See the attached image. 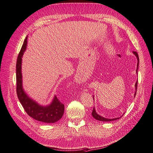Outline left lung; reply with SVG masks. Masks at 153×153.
<instances>
[{
	"mask_svg": "<svg viewBox=\"0 0 153 153\" xmlns=\"http://www.w3.org/2000/svg\"><path fill=\"white\" fill-rule=\"evenodd\" d=\"M133 53H134V55L136 56V57H137V60H138V62H137V71H136V72H137V73L138 67H139V55H138V54H137V53L136 51H133ZM137 81H137V82H136V83H135V93L134 97H135V95H136V92H137L136 91H137V84H138V83H137ZM93 98H94V97H93ZM91 114H92V116H93V117H94L95 120H98V121H114V120H116L120 119V118L121 117H116V118H114V119H107V118L103 117H102V116H100V115H98V114H97L96 111H95V107H93Z\"/></svg>",
	"mask_w": 153,
	"mask_h": 153,
	"instance_id": "left-lung-1",
	"label": "left lung"
}]
</instances>
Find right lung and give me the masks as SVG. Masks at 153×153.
<instances>
[{
  "instance_id": "1",
  "label": "right lung",
  "mask_w": 153,
  "mask_h": 153,
  "mask_svg": "<svg viewBox=\"0 0 153 153\" xmlns=\"http://www.w3.org/2000/svg\"><path fill=\"white\" fill-rule=\"evenodd\" d=\"M27 45V37L25 38L17 58L16 62V93L25 111L29 116L39 121L54 123L60 120L64 112V104L59 101L56 96L47 106L40 105L24 91L22 86V61L23 53Z\"/></svg>"
}]
</instances>
